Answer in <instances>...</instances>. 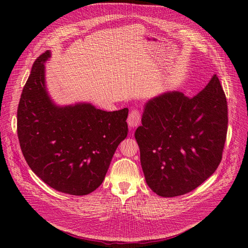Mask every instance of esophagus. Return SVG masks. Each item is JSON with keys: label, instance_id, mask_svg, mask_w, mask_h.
Instances as JSON below:
<instances>
[{"label": "esophagus", "instance_id": "obj_1", "mask_svg": "<svg viewBox=\"0 0 248 248\" xmlns=\"http://www.w3.org/2000/svg\"><path fill=\"white\" fill-rule=\"evenodd\" d=\"M140 122V114L138 109H133L130 111V114L128 116V119H127V123H128V126L130 128H134L137 127Z\"/></svg>", "mask_w": 248, "mask_h": 248}]
</instances>
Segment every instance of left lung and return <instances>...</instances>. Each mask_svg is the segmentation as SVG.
<instances>
[{
    "label": "left lung",
    "instance_id": "8db88e82",
    "mask_svg": "<svg viewBox=\"0 0 248 248\" xmlns=\"http://www.w3.org/2000/svg\"><path fill=\"white\" fill-rule=\"evenodd\" d=\"M228 131V103L216 74L188 98L179 91L144 106L134 137L148 186L164 198L196 189L221 161Z\"/></svg>",
    "mask_w": 248,
    "mask_h": 248
}]
</instances>
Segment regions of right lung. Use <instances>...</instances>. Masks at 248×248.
Returning a JSON list of instances; mask_svg holds the SVG:
<instances>
[{"mask_svg":"<svg viewBox=\"0 0 248 248\" xmlns=\"http://www.w3.org/2000/svg\"><path fill=\"white\" fill-rule=\"evenodd\" d=\"M47 50L33 64L20 96L17 136L29 167L51 188L86 196L98 188L128 133V108L106 111L88 102L58 106L46 89Z\"/></svg>","mask_w":248,"mask_h":248,"instance_id":"add662e5","label":"right lung"}]
</instances>
